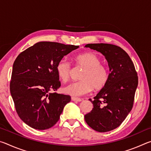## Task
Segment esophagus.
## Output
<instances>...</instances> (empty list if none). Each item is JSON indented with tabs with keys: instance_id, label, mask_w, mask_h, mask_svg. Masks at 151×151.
<instances>
[{
	"instance_id": "esophagus-1",
	"label": "esophagus",
	"mask_w": 151,
	"mask_h": 151,
	"mask_svg": "<svg viewBox=\"0 0 151 151\" xmlns=\"http://www.w3.org/2000/svg\"><path fill=\"white\" fill-rule=\"evenodd\" d=\"M71 99H72V101H78V102H81L82 100L81 99H79V98H76V97H72V98H71Z\"/></svg>"
}]
</instances>
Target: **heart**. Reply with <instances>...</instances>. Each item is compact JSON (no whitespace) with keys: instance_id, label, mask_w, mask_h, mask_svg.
<instances>
[{"instance_id":"b5f03b06","label":"heart","mask_w":151,"mask_h":151,"mask_svg":"<svg viewBox=\"0 0 151 151\" xmlns=\"http://www.w3.org/2000/svg\"><path fill=\"white\" fill-rule=\"evenodd\" d=\"M76 66H82L80 81L70 83L64 88L65 93L74 96H79L88 93L92 88L99 91L106 85L109 78L108 68L101 64V59L93 52H86L76 55L73 58ZM72 65L65 59L60 60L56 66L58 76L63 82L69 80Z\"/></svg>"}]
</instances>
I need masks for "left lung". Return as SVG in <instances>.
I'll return each mask as SVG.
<instances>
[{
    "label": "left lung",
    "mask_w": 151,
    "mask_h": 151,
    "mask_svg": "<svg viewBox=\"0 0 151 151\" xmlns=\"http://www.w3.org/2000/svg\"><path fill=\"white\" fill-rule=\"evenodd\" d=\"M101 52L108 61L110 73L106 85L93 100L92 111L85 121L94 131L104 132L121 124L132 109L138 86V76L129 55L120 47L97 43L85 45Z\"/></svg>",
    "instance_id": "obj_1"
}]
</instances>
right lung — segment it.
Listing matches in <instances>:
<instances>
[{
    "label": "right lung",
    "instance_id": "add662e5",
    "mask_svg": "<svg viewBox=\"0 0 151 151\" xmlns=\"http://www.w3.org/2000/svg\"><path fill=\"white\" fill-rule=\"evenodd\" d=\"M78 47L39 42L22 51L14 60L10 91L18 115L29 127L48 129L59 120L71 98L55 92L61 85L56 66L64 56Z\"/></svg>",
    "mask_w": 151,
    "mask_h": 151
}]
</instances>
